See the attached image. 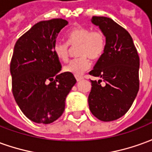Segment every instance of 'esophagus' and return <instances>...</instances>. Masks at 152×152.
Here are the masks:
<instances>
[{"label": "esophagus", "mask_w": 152, "mask_h": 152, "mask_svg": "<svg viewBox=\"0 0 152 152\" xmlns=\"http://www.w3.org/2000/svg\"><path fill=\"white\" fill-rule=\"evenodd\" d=\"M75 77H76V79L77 81H80V80H81L83 79V76H75Z\"/></svg>", "instance_id": "esophagus-1"}]
</instances>
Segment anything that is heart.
Instances as JSON below:
<instances>
[{"label":"heart","mask_w":152,"mask_h":152,"mask_svg":"<svg viewBox=\"0 0 152 152\" xmlns=\"http://www.w3.org/2000/svg\"><path fill=\"white\" fill-rule=\"evenodd\" d=\"M66 40L70 46H78L76 54L79 58L72 60L64 66L65 72L75 76H79L89 69L91 65L89 58L99 59L105 50L106 37L100 30L92 31L86 27H76L67 32ZM53 52L57 58L63 62H66L69 58L70 49L66 43L55 42Z\"/></svg>","instance_id":"obj_1"}]
</instances>
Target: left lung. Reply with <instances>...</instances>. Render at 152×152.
<instances>
[{"instance_id": "obj_1", "label": "left lung", "mask_w": 152, "mask_h": 152, "mask_svg": "<svg viewBox=\"0 0 152 152\" xmlns=\"http://www.w3.org/2000/svg\"><path fill=\"white\" fill-rule=\"evenodd\" d=\"M91 22L105 35L106 46L89 75L105 86L91 80L89 110L100 121H112L129 111L137 96L139 57L130 34L112 18L93 16Z\"/></svg>"}]
</instances>
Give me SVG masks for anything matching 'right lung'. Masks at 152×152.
<instances>
[{"instance_id": "right-lung-1", "label": "right lung", "mask_w": 152, "mask_h": 152, "mask_svg": "<svg viewBox=\"0 0 152 152\" xmlns=\"http://www.w3.org/2000/svg\"><path fill=\"white\" fill-rule=\"evenodd\" d=\"M67 23L63 18L39 22L15 45L12 92L23 113L36 123L50 124L58 119L76 82L72 73L59 74L62 66L53 52L57 37Z\"/></svg>"}]
</instances>
